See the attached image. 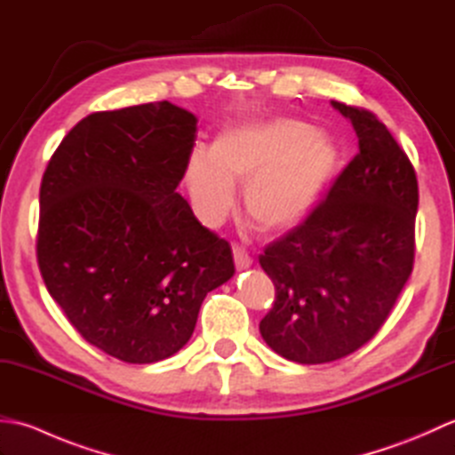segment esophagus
I'll use <instances>...</instances> for the list:
<instances>
[{"label": "esophagus", "instance_id": "esophagus-1", "mask_svg": "<svg viewBox=\"0 0 455 455\" xmlns=\"http://www.w3.org/2000/svg\"><path fill=\"white\" fill-rule=\"evenodd\" d=\"M233 256H235V264H236L238 272H243V269H248L250 266H252V262H254L252 256H250L243 246H233Z\"/></svg>", "mask_w": 455, "mask_h": 455}]
</instances>
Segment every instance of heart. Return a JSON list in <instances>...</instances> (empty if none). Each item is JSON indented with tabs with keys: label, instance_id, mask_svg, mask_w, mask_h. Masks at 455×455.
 <instances>
[{
	"label": "heart",
	"instance_id": "obj_1",
	"mask_svg": "<svg viewBox=\"0 0 455 455\" xmlns=\"http://www.w3.org/2000/svg\"><path fill=\"white\" fill-rule=\"evenodd\" d=\"M342 166L331 132L291 117L244 119L219 132L212 148L193 147L183 168L193 211L215 228L235 205L236 181L258 227L282 230L303 222Z\"/></svg>",
	"mask_w": 455,
	"mask_h": 455
}]
</instances>
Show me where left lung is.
I'll return each instance as SVG.
<instances>
[{"label":"left lung","mask_w":455,"mask_h":455,"mask_svg":"<svg viewBox=\"0 0 455 455\" xmlns=\"http://www.w3.org/2000/svg\"><path fill=\"white\" fill-rule=\"evenodd\" d=\"M331 103L352 123L360 152L303 225L259 256L275 285L259 334L275 354L307 365L340 360L371 340L414 259L419 183L411 160L373 113Z\"/></svg>","instance_id":"1"}]
</instances>
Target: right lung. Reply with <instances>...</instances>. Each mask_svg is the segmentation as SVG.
I'll use <instances>...</instances> for the list:
<instances>
[{
    "mask_svg": "<svg viewBox=\"0 0 455 455\" xmlns=\"http://www.w3.org/2000/svg\"><path fill=\"white\" fill-rule=\"evenodd\" d=\"M196 129V115L170 101L93 113L43 176L44 285L76 331L121 362L180 352L203 299L235 275L227 240L176 191Z\"/></svg>",
    "mask_w": 455,
    "mask_h": 455,
    "instance_id": "obj_1",
    "label": "right lung"
}]
</instances>
